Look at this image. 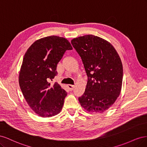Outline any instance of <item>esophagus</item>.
Returning a JSON list of instances; mask_svg holds the SVG:
<instances>
[{
    "label": "esophagus",
    "instance_id": "34e87169",
    "mask_svg": "<svg viewBox=\"0 0 147 147\" xmlns=\"http://www.w3.org/2000/svg\"><path fill=\"white\" fill-rule=\"evenodd\" d=\"M67 86H68L69 89V90H70V91L73 90L74 89V88H75V86H74V85H72V84H68Z\"/></svg>",
    "mask_w": 147,
    "mask_h": 147
}]
</instances>
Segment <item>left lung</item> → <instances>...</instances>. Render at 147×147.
Returning <instances> with one entry per match:
<instances>
[{
    "label": "left lung",
    "instance_id": "8db88e82",
    "mask_svg": "<svg viewBox=\"0 0 147 147\" xmlns=\"http://www.w3.org/2000/svg\"><path fill=\"white\" fill-rule=\"evenodd\" d=\"M71 43L81 57L88 78L83 95L78 100L87 112L103 113L119 96L123 65L113 45L93 35L74 38Z\"/></svg>",
    "mask_w": 147,
    "mask_h": 147
}]
</instances>
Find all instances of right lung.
Masks as SVG:
<instances>
[{
	"instance_id": "add662e5",
	"label": "right lung",
	"mask_w": 147,
	"mask_h": 147,
	"mask_svg": "<svg viewBox=\"0 0 147 147\" xmlns=\"http://www.w3.org/2000/svg\"><path fill=\"white\" fill-rule=\"evenodd\" d=\"M72 50L65 38L55 35L40 38L26 52L19 74L21 90L28 104L38 116L47 118L60 113L67 92L57 83L49 81L66 50Z\"/></svg>"
}]
</instances>
